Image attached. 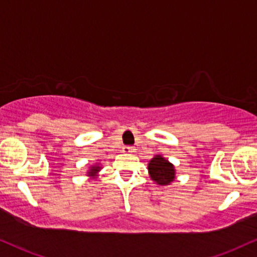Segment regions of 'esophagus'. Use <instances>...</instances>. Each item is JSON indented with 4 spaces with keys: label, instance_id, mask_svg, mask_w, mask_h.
<instances>
[{
    "label": "esophagus",
    "instance_id": "1",
    "mask_svg": "<svg viewBox=\"0 0 257 257\" xmlns=\"http://www.w3.org/2000/svg\"><path fill=\"white\" fill-rule=\"evenodd\" d=\"M122 151H123V153H133V152H135V147L124 146L122 148Z\"/></svg>",
    "mask_w": 257,
    "mask_h": 257
}]
</instances>
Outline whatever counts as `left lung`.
I'll return each mask as SVG.
<instances>
[{"label": "left lung", "instance_id": "1", "mask_svg": "<svg viewBox=\"0 0 257 257\" xmlns=\"http://www.w3.org/2000/svg\"><path fill=\"white\" fill-rule=\"evenodd\" d=\"M148 171L151 178L158 184L166 185L175 179V169L171 163L163 157L157 156L148 164Z\"/></svg>", "mask_w": 257, "mask_h": 257}]
</instances>
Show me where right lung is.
<instances>
[{"label":"right lung","mask_w":257,"mask_h":257,"mask_svg":"<svg viewBox=\"0 0 257 257\" xmlns=\"http://www.w3.org/2000/svg\"><path fill=\"white\" fill-rule=\"evenodd\" d=\"M98 170H99V166H93V168H92L91 170H89V172H88V174L89 175H93V174H95V172H97L98 171Z\"/></svg>","instance_id":"add662e5"}]
</instances>
